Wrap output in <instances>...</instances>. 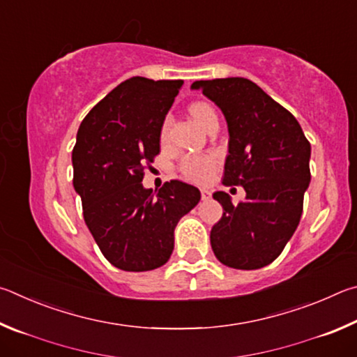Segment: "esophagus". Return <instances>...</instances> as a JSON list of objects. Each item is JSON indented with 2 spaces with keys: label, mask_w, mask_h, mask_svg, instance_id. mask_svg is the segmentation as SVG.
<instances>
[{
  "label": "esophagus",
  "mask_w": 357,
  "mask_h": 357,
  "mask_svg": "<svg viewBox=\"0 0 357 357\" xmlns=\"http://www.w3.org/2000/svg\"><path fill=\"white\" fill-rule=\"evenodd\" d=\"M202 198H203V200H209L211 192L206 190V189H202Z\"/></svg>",
  "instance_id": "obj_1"
}]
</instances>
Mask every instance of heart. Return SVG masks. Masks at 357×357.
I'll return each mask as SVG.
<instances>
[{"instance_id": "heart-1", "label": "heart", "mask_w": 357, "mask_h": 357, "mask_svg": "<svg viewBox=\"0 0 357 357\" xmlns=\"http://www.w3.org/2000/svg\"><path fill=\"white\" fill-rule=\"evenodd\" d=\"M190 116L195 119L198 126H202L203 129H206L208 123L213 118H215V110L206 102H195L192 104L190 108ZM168 126H170V118L164 121V126H162V138L167 137ZM217 168V159L213 154H200V155H185L183 160H181L179 170L181 174L185 179L193 181V183H206V181L213 176Z\"/></svg>"}]
</instances>
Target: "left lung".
<instances>
[{
	"label": "left lung",
	"mask_w": 357,
	"mask_h": 357,
	"mask_svg": "<svg viewBox=\"0 0 357 357\" xmlns=\"http://www.w3.org/2000/svg\"><path fill=\"white\" fill-rule=\"evenodd\" d=\"M192 89H202L225 116L223 184L245 190L238 204L225 192L213 195L223 214L211 229V247L228 268L259 269L280 255L299 225L310 183V143L298 119L247 78L193 82Z\"/></svg>",
	"instance_id": "1"
}]
</instances>
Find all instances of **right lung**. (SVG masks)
Listing matches in <instances>:
<instances>
[{
    "label": "right lung",
    "instance_id": "1",
    "mask_svg": "<svg viewBox=\"0 0 357 357\" xmlns=\"http://www.w3.org/2000/svg\"><path fill=\"white\" fill-rule=\"evenodd\" d=\"M183 80L132 77L93 107L72 151L74 189L104 257L118 269L153 271L174 247L179 219L200 202V190L170 181L144 189V168L160 153V130Z\"/></svg>",
    "mask_w": 357,
    "mask_h": 357
}]
</instances>
